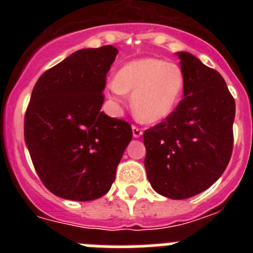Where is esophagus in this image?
Returning a JSON list of instances; mask_svg holds the SVG:
<instances>
[{"label": "esophagus", "mask_w": 253, "mask_h": 253, "mask_svg": "<svg viewBox=\"0 0 253 253\" xmlns=\"http://www.w3.org/2000/svg\"><path fill=\"white\" fill-rule=\"evenodd\" d=\"M131 130H133V137L134 138H139L140 135H142V134H143L142 129L137 128V126H131Z\"/></svg>", "instance_id": "esophagus-1"}]
</instances>
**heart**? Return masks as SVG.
Segmentation results:
<instances>
[{
    "instance_id": "obj_1",
    "label": "heart",
    "mask_w": 253,
    "mask_h": 253,
    "mask_svg": "<svg viewBox=\"0 0 253 253\" xmlns=\"http://www.w3.org/2000/svg\"><path fill=\"white\" fill-rule=\"evenodd\" d=\"M185 87L182 69L158 58L131 60L107 84L114 101L122 102L133 93L131 105L138 119L153 124L169 118L180 101Z\"/></svg>"
}]
</instances>
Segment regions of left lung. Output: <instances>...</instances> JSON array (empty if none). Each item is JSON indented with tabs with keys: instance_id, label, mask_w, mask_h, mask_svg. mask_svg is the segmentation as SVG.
<instances>
[{
	"instance_id": "obj_1",
	"label": "left lung",
	"mask_w": 253,
	"mask_h": 253,
	"mask_svg": "<svg viewBox=\"0 0 253 253\" xmlns=\"http://www.w3.org/2000/svg\"><path fill=\"white\" fill-rule=\"evenodd\" d=\"M185 76L184 99L165 122L143 134L144 167L156 193L191 198L218 180L233 148L236 102L215 69L177 51Z\"/></svg>"
}]
</instances>
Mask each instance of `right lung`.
I'll use <instances>...</instances> for the list:
<instances>
[{"mask_svg": "<svg viewBox=\"0 0 253 253\" xmlns=\"http://www.w3.org/2000/svg\"><path fill=\"white\" fill-rule=\"evenodd\" d=\"M119 50L80 49L40 76L25 114L24 135L46 189L90 202L110 190L133 133L101 111L106 75Z\"/></svg>", "mask_w": 253, "mask_h": 253, "instance_id": "1", "label": "right lung"}]
</instances>
